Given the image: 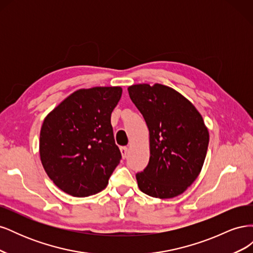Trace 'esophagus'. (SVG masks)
Returning a JSON list of instances; mask_svg holds the SVG:
<instances>
[{"label":"esophagus","mask_w":253,"mask_h":253,"mask_svg":"<svg viewBox=\"0 0 253 253\" xmlns=\"http://www.w3.org/2000/svg\"><path fill=\"white\" fill-rule=\"evenodd\" d=\"M120 152H121V155H122V157L126 158V155H127L128 149H127V147H121V148H120Z\"/></svg>","instance_id":"obj_1"}]
</instances>
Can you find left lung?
Wrapping results in <instances>:
<instances>
[{"label":"left lung","instance_id":"left-lung-1","mask_svg":"<svg viewBox=\"0 0 253 253\" xmlns=\"http://www.w3.org/2000/svg\"><path fill=\"white\" fill-rule=\"evenodd\" d=\"M128 95L150 133V160L136 174L138 187L152 197L185 192L201 173L209 144L202 115L178 91L163 84H135Z\"/></svg>","mask_w":253,"mask_h":253}]
</instances>
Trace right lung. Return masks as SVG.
Listing matches in <instances>:
<instances>
[{
    "instance_id": "right-lung-1",
    "label": "right lung",
    "mask_w": 253,
    "mask_h": 253,
    "mask_svg": "<svg viewBox=\"0 0 253 253\" xmlns=\"http://www.w3.org/2000/svg\"><path fill=\"white\" fill-rule=\"evenodd\" d=\"M120 86L76 90L44 119L40 157L45 172L63 192L85 197L100 192L121 159L111 114Z\"/></svg>"
}]
</instances>
